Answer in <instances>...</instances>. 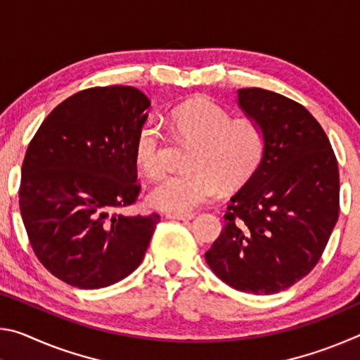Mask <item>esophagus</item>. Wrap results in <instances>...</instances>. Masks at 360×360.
Here are the masks:
<instances>
[{
	"instance_id": "obj_1",
	"label": "esophagus",
	"mask_w": 360,
	"mask_h": 360,
	"mask_svg": "<svg viewBox=\"0 0 360 360\" xmlns=\"http://www.w3.org/2000/svg\"><path fill=\"white\" fill-rule=\"evenodd\" d=\"M167 219H178V221H192L195 217L191 212H167Z\"/></svg>"
}]
</instances>
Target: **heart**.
Wrapping results in <instances>:
<instances>
[{"label": "heart", "instance_id": "heart-1", "mask_svg": "<svg viewBox=\"0 0 360 360\" xmlns=\"http://www.w3.org/2000/svg\"><path fill=\"white\" fill-rule=\"evenodd\" d=\"M179 141L191 144L187 172L167 176L150 188L148 202L160 211L186 212L214 198L224 187L235 191L252 178L264 158V138L249 119H231L227 109L206 96L187 100L168 114ZM139 172L157 178L165 165V141L152 122L139 127L133 141Z\"/></svg>", "mask_w": 360, "mask_h": 360}]
</instances>
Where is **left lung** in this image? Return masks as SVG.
Wrapping results in <instances>:
<instances>
[{
  "label": "left lung",
  "mask_w": 360,
  "mask_h": 360,
  "mask_svg": "<svg viewBox=\"0 0 360 360\" xmlns=\"http://www.w3.org/2000/svg\"><path fill=\"white\" fill-rule=\"evenodd\" d=\"M238 108L264 138V158L230 198L206 264L230 288L276 294L318 264L338 221L340 176L328 138L302 105L240 89Z\"/></svg>",
  "instance_id": "1"
}]
</instances>
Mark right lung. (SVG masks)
<instances>
[{
	"mask_svg": "<svg viewBox=\"0 0 360 360\" xmlns=\"http://www.w3.org/2000/svg\"><path fill=\"white\" fill-rule=\"evenodd\" d=\"M150 101L127 85L77 92L47 115L22 165L20 214L36 257L79 289L122 281L160 216H124L139 193L133 141Z\"/></svg>",
	"mask_w": 360,
	"mask_h": 360,
	"instance_id": "obj_1",
	"label": "right lung"
}]
</instances>
